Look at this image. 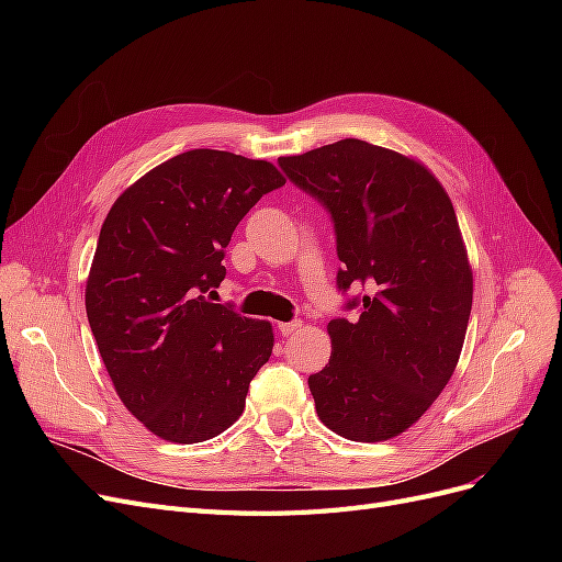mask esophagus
Returning <instances> with one entry per match:
<instances>
[{"label": "esophagus", "instance_id": "esophagus-1", "mask_svg": "<svg viewBox=\"0 0 562 562\" xmlns=\"http://www.w3.org/2000/svg\"><path fill=\"white\" fill-rule=\"evenodd\" d=\"M302 328V321H291V323H279V333L283 335V337H291V335H295L297 330Z\"/></svg>", "mask_w": 562, "mask_h": 562}]
</instances>
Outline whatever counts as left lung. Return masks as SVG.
<instances>
[{
    "label": "left lung",
    "instance_id": "left-lung-1",
    "mask_svg": "<svg viewBox=\"0 0 562 562\" xmlns=\"http://www.w3.org/2000/svg\"><path fill=\"white\" fill-rule=\"evenodd\" d=\"M279 166L328 209L339 291L368 285L356 321L333 318L330 361L310 378L318 419L380 443L429 411L450 382L469 326L473 274L452 201L427 166L345 138Z\"/></svg>",
    "mask_w": 562,
    "mask_h": 562
}]
</instances>
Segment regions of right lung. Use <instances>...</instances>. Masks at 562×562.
I'll list each match as a JSON object with an SVG mask.
<instances>
[{
    "label": "right lung",
    "instance_id": "add662e5",
    "mask_svg": "<svg viewBox=\"0 0 562 562\" xmlns=\"http://www.w3.org/2000/svg\"><path fill=\"white\" fill-rule=\"evenodd\" d=\"M279 168L190 149L126 187L98 236L87 281L91 333L119 398L171 443H201L241 417L274 347L271 323L213 302L232 232Z\"/></svg>",
    "mask_w": 562,
    "mask_h": 562
}]
</instances>
